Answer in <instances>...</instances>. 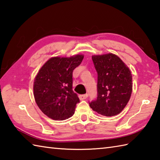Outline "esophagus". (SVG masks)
I'll list each match as a JSON object with an SVG mask.
<instances>
[{
	"label": "esophagus",
	"instance_id": "1",
	"mask_svg": "<svg viewBox=\"0 0 160 160\" xmlns=\"http://www.w3.org/2000/svg\"><path fill=\"white\" fill-rule=\"evenodd\" d=\"M88 95L87 94H84V95H79V99H81V100H83V99H86L87 98H88Z\"/></svg>",
	"mask_w": 160,
	"mask_h": 160
}]
</instances>
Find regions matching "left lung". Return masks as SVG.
<instances>
[{"label": "left lung", "instance_id": "1", "mask_svg": "<svg viewBox=\"0 0 160 160\" xmlns=\"http://www.w3.org/2000/svg\"><path fill=\"white\" fill-rule=\"evenodd\" d=\"M98 72V98L89 102L93 111L104 116L120 113L132 91V76L128 67L113 53L92 56Z\"/></svg>", "mask_w": 160, "mask_h": 160}]
</instances>
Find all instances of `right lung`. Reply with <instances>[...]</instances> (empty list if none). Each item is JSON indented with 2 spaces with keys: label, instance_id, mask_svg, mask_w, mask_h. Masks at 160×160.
I'll list each match as a JSON object with an SVG mask.
<instances>
[{
  "label": "right lung",
  "instance_id": "obj_1",
  "mask_svg": "<svg viewBox=\"0 0 160 160\" xmlns=\"http://www.w3.org/2000/svg\"><path fill=\"white\" fill-rule=\"evenodd\" d=\"M83 58L53 57L44 63L36 75L33 85L35 100L50 118L63 120L73 116L79 99L72 90V72Z\"/></svg>",
  "mask_w": 160,
  "mask_h": 160
}]
</instances>
